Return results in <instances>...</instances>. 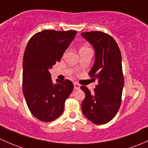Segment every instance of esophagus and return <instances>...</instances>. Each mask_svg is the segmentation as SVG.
<instances>
[{"instance_id": "1", "label": "esophagus", "mask_w": 148, "mask_h": 148, "mask_svg": "<svg viewBox=\"0 0 148 148\" xmlns=\"http://www.w3.org/2000/svg\"><path fill=\"white\" fill-rule=\"evenodd\" d=\"M74 88H75V89H77V90L79 89V88H80V87H81L80 85H79V84H77V83H74Z\"/></svg>"}]
</instances>
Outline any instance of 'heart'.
I'll use <instances>...</instances> for the list:
<instances>
[{
  "instance_id": "obj_1",
  "label": "heart",
  "mask_w": 148,
  "mask_h": 148,
  "mask_svg": "<svg viewBox=\"0 0 148 148\" xmlns=\"http://www.w3.org/2000/svg\"><path fill=\"white\" fill-rule=\"evenodd\" d=\"M91 49V48H90L88 45H83L82 47V48H81L80 50H84V49Z\"/></svg>"
}]
</instances>
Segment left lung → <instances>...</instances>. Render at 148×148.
I'll list each match as a JSON object with an SVG mask.
<instances>
[{"mask_svg": "<svg viewBox=\"0 0 148 148\" xmlns=\"http://www.w3.org/2000/svg\"><path fill=\"white\" fill-rule=\"evenodd\" d=\"M81 35L95 50V62L88 75L98 82L94 94L87 87L81 86L86 94L82 110L89 121L102 125L111 121L121 106L124 85L121 53L116 42L108 34L91 31Z\"/></svg>", "mask_w": 148, "mask_h": 148, "instance_id": "8db88e82", "label": "left lung"}]
</instances>
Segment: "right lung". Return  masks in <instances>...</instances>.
I'll list each match as a JSON object with an SVG mask.
<instances>
[{
    "mask_svg": "<svg viewBox=\"0 0 148 148\" xmlns=\"http://www.w3.org/2000/svg\"><path fill=\"white\" fill-rule=\"evenodd\" d=\"M77 31L45 29L28 41L23 63V91L28 108L36 119L50 122L63 113L74 85L71 81L53 84L49 69L60 62Z\"/></svg>",
    "mask_w": 148,
    "mask_h": 148,
    "instance_id": "obj_1",
    "label": "right lung"
}]
</instances>
